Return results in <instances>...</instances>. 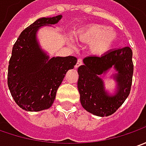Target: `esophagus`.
<instances>
[{
  "instance_id": "1",
  "label": "esophagus",
  "mask_w": 146,
  "mask_h": 146,
  "mask_svg": "<svg viewBox=\"0 0 146 146\" xmlns=\"http://www.w3.org/2000/svg\"><path fill=\"white\" fill-rule=\"evenodd\" d=\"M82 59H78V62L76 64V65H75V68H78L80 65H82Z\"/></svg>"
}]
</instances>
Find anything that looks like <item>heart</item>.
Wrapping results in <instances>:
<instances>
[{"label": "heart", "mask_w": 146, "mask_h": 146, "mask_svg": "<svg viewBox=\"0 0 146 146\" xmlns=\"http://www.w3.org/2000/svg\"><path fill=\"white\" fill-rule=\"evenodd\" d=\"M78 37L82 42L92 43V52L100 55L112 48L116 41L117 35L115 31L105 25L94 24L82 29L78 33Z\"/></svg>", "instance_id": "1"}]
</instances>
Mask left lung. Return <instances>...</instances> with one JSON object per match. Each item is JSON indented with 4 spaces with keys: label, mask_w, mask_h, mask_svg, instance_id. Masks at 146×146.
Instances as JSON below:
<instances>
[{
    "label": "left lung",
    "mask_w": 146,
    "mask_h": 146,
    "mask_svg": "<svg viewBox=\"0 0 146 146\" xmlns=\"http://www.w3.org/2000/svg\"><path fill=\"white\" fill-rule=\"evenodd\" d=\"M78 69V88L82 107L98 116H108L115 112L128 98L133 82V52L129 47L109 51L101 56H91L83 60ZM114 66L118 71L115 77L119 89L114 96L105 92L99 75Z\"/></svg>",
    "instance_id": "1"
}]
</instances>
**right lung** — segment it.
Segmentation results:
<instances>
[{"instance_id":"right-lung-1","label":"right lung","mask_w":146,"mask_h":146,"mask_svg":"<svg viewBox=\"0 0 146 146\" xmlns=\"http://www.w3.org/2000/svg\"><path fill=\"white\" fill-rule=\"evenodd\" d=\"M61 17L36 20L23 31L13 44L8 68V86L15 103L27 111H39L50 108L64 74L77 64L75 56L48 59L36 41L38 28L56 24Z\"/></svg>"}]
</instances>
